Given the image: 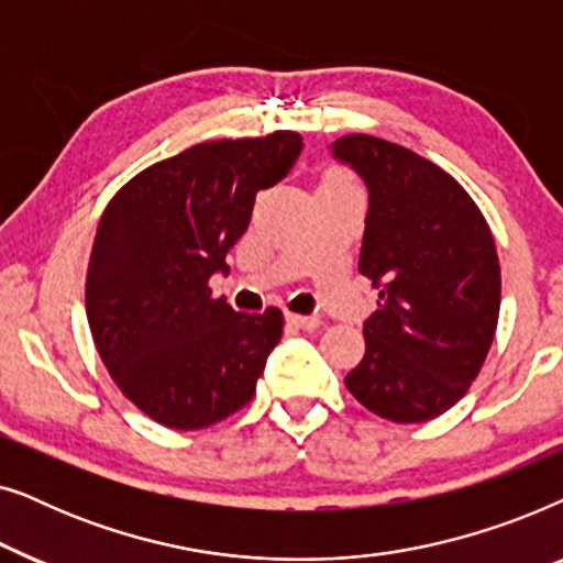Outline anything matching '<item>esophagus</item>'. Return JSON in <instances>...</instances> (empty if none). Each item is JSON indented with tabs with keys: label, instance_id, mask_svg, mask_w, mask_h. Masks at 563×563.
<instances>
[{
	"label": "esophagus",
	"instance_id": "obj_1",
	"mask_svg": "<svg viewBox=\"0 0 563 563\" xmlns=\"http://www.w3.org/2000/svg\"><path fill=\"white\" fill-rule=\"evenodd\" d=\"M287 320L291 322V325H297L302 330H314L322 322L320 318H314V314H295V312H289Z\"/></svg>",
	"mask_w": 563,
	"mask_h": 563
}]
</instances>
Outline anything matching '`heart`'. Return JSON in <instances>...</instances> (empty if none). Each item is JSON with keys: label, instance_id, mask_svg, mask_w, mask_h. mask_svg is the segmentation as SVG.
Instances as JSON below:
<instances>
[{"label": "heart", "instance_id": "obj_1", "mask_svg": "<svg viewBox=\"0 0 563 563\" xmlns=\"http://www.w3.org/2000/svg\"><path fill=\"white\" fill-rule=\"evenodd\" d=\"M343 181H349V176H345L341 168H328V172L322 174L320 184H343Z\"/></svg>", "mask_w": 563, "mask_h": 563}]
</instances>
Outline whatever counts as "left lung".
I'll use <instances>...</instances> for the list:
<instances>
[{"label": "left lung", "mask_w": 563, "mask_h": 563, "mask_svg": "<svg viewBox=\"0 0 563 563\" xmlns=\"http://www.w3.org/2000/svg\"><path fill=\"white\" fill-rule=\"evenodd\" d=\"M333 153L368 187L358 272L379 289L366 353L345 387L384 420H433L466 395L495 338V238L468 191L433 161L361 133L338 137Z\"/></svg>", "instance_id": "left-lung-1"}]
</instances>
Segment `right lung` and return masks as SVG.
Instances as JSON below:
<instances>
[{"label":"right lung","mask_w":563,"mask_h":563,"mask_svg":"<svg viewBox=\"0 0 563 563\" xmlns=\"http://www.w3.org/2000/svg\"><path fill=\"white\" fill-rule=\"evenodd\" d=\"M302 135L210 141L143 168L107 202L87 268V320L122 395L151 420L202 430L256 395L284 314L235 312L210 276L289 174Z\"/></svg>","instance_id":"obj_1"}]
</instances>
